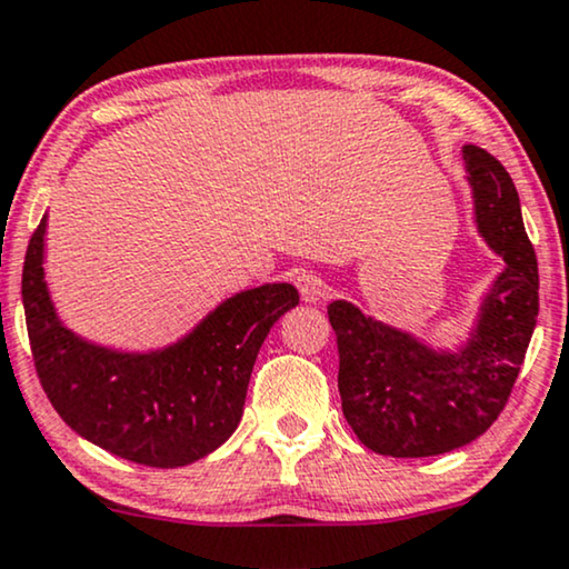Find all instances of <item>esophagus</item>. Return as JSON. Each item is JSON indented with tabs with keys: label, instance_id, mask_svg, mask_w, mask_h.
Here are the masks:
<instances>
[{
	"label": "esophagus",
	"instance_id": "esophagus-1",
	"mask_svg": "<svg viewBox=\"0 0 569 569\" xmlns=\"http://www.w3.org/2000/svg\"><path fill=\"white\" fill-rule=\"evenodd\" d=\"M293 283H297V289L305 301H318V299H322V293H326L322 280L318 276H312V272H297Z\"/></svg>",
	"mask_w": 569,
	"mask_h": 569
}]
</instances>
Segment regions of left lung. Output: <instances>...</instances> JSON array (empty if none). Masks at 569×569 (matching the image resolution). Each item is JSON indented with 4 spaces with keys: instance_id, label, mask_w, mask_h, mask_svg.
Returning <instances> with one entry per match:
<instances>
[{
    "instance_id": "8db88e82",
    "label": "left lung",
    "mask_w": 569,
    "mask_h": 569,
    "mask_svg": "<svg viewBox=\"0 0 569 569\" xmlns=\"http://www.w3.org/2000/svg\"><path fill=\"white\" fill-rule=\"evenodd\" d=\"M462 157L478 231L507 264L467 343L433 349L349 301L328 307L343 417L383 457H436L483 436L512 393L536 328L538 262L512 178L486 149L465 143Z\"/></svg>"
}]
</instances>
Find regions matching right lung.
I'll list each match as a JSON object with an SVG mask.
<instances>
[{
    "label": "right lung",
    "mask_w": 569,
    "mask_h": 569,
    "mask_svg": "<svg viewBox=\"0 0 569 569\" xmlns=\"http://www.w3.org/2000/svg\"><path fill=\"white\" fill-rule=\"evenodd\" d=\"M47 214L28 243L23 309L41 388L57 415L114 457L183 467L231 438L272 322L299 305L291 283H264L226 299L189 336L157 351L86 341L57 318L44 280Z\"/></svg>",
    "instance_id": "obj_1"
}]
</instances>
